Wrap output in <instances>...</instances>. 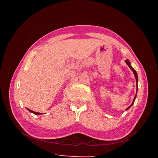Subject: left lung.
Wrapping results in <instances>:
<instances>
[{
	"instance_id": "left-lung-1",
	"label": "left lung",
	"mask_w": 158,
	"mask_h": 158,
	"mask_svg": "<svg viewBox=\"0 0 158 158\" xmlns=\"http://www.w3.org/2000/svg\"><path fill=\"white\" fill-rule=\"evenodd\" d=\"M125 63H126V64L129 66V68H130L131 69V70L133 72V73H134V75H135V78H136V95H135V98H134V99H133V102H132V104L130 106H129L128 107H127V109H126V111H127V110L130 108L132 105L134 104V103H135V99H136V94H137V91H138V75H137V73H136V71L132 67V66H131V63H130V61H129V60L128 59H127L126 60H125Z\"/></svg>"
}]
</instances>
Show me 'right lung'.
I'll return each mask as SVG.
<instances>
[{
    "label": "right lung",
    "instance_id": "1",
    "mask_svg": "<svg viewBox=\"0 0 158 158\" xmlns=\"http://www.w3.org/2000/svg\"><path fill=\"white\" fill-rule=\"evenodd\" d=\"M28 111H30L31 113H33V114H41L42 113H38V112H35V111H33L32 110H30V109H27Z\"/></svg>",
    "mask_w": 158,
    "mask_h": 158
}]
</instances>
